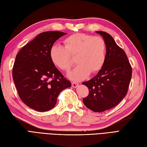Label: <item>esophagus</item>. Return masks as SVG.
<instances>
[{
	"mask_svg": "<svg viewBox=\"0 0 147 147\" xmlns=\"http://www.w3.org/2000/svg\"><path fill=\"white\" fill-rule=\"evenodd\" d=\"M78 85V84L77 83V82H71V86H72L74 88L77 87Z\"/></svg>",
	"mask_w": 147,
	"mask_h": 147,
	"instance_id": "esophagus-1",
	"label": "esophagus"
}]
</instances>
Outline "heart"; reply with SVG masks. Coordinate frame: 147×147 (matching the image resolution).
<instances>
[{
    "instance_id": "b5f03b06",
    "label": "heart",
    "mask_w": 147,
    "mask_h": 147,
    "mask_svg": "<svg viewBox=\"0 0 147 147\" xmlns=\"http://www.w3.org/2000/svg\"><path fill=\"white\" fill-rule=\"evenodd\" d=\"M64 47L53 45L50 50V58L54 65L64 71H69L73 65L71 57H76L77 65L69 77L80 80L89 74L100 70L106 59V44L102 37L84 33L70 35L64 39Z\"/></svg>"
}]
</instances>
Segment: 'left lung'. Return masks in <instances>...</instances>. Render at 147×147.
Segmentation results:
<instances>
[{"label": "left lung", "mask_w": 147, "mask_h": 147, "mask_svg": "<svg viewBox=\"0 0 147 147\" xmlns=\"http://www.w3.org/2000/svg\"><path fill=\"white\" fill-rule=\"evenodd\" d=\"M100 34L106 44V59L98 74L82 83L88 88L84 105L95 112H102L117 106L127 95L132 69L126 53L111 35L103 31Z\"/></svg>", "instance_id": "1"}]
</instances>
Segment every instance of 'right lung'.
Segmentation results:
<instances>
[{"mask_svg":"<svg viewBox=\"0 0 147 147\" xmlns=\"http://www.w3.org/2000/svg\"><path fill=\"white\" fill-rule=\"evenodd\" d=\"M59 31L39 34L17 53L12 77L19 97L28 107L45 112L55 107L64 89L71 87L50 58V50L55 41L66 35Z\"/></svg>","mask_w":147,"mask_h":147,"instance_id":"obj_1","label":"right lung"}]
</instances>
